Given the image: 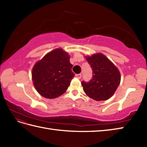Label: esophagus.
Wrapping results in <instances>:
<instances>
[{"label":"esophagus","mask_w":147,"mask_h":147,"mask_svg":"<svg viewBox=\"0 0 147 147\" xmlns=\"http://www.w3.org/2000/svg\"><path fill=\"white\" fill-rule=\"evenodd\" d=\"M76 77L77 78H78V79H81V78H82V74H76Z\"/></svg>","instance_id":"34e87169"}]
</instances>
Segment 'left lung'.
I'll return each instance as SVG.
<instances>
[{
    "label": "left lung",
    "mask_w": 147,
    "mask_h": 147,
    "mask_svg": "<svg viewBox=\"0 0 147 147\" xmlns=\"http://www.w3.org/2000/svg\"><path fill=\"white\" fill-rule=\"evenodd\" d=\"M93 71L90 82L83 81V90L90 98L96 101L106 100L114 95L121 82V74L117 67L104 54L86 56Z\"/></svg>",
    "instance_id": "left-lung-1"
}]
</instances>
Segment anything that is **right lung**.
Here are the masks:
<instances>
[{"label": "right lung", "mask_w": 147, "mask_h": 147, "mask_svg": "<svg viewBox=\"0 0 147 147\" xmlns=\"http://www.w3.org/2000/svg\"><path fill=\"white\" fill-rule=\"evenodd\" d=\"M69 58L62 49H56L34 65L32 80L40 95L47 98H55L66 91L74 76Z\"/></svg>", "instance_id": "add662e5"}]
</instances>
